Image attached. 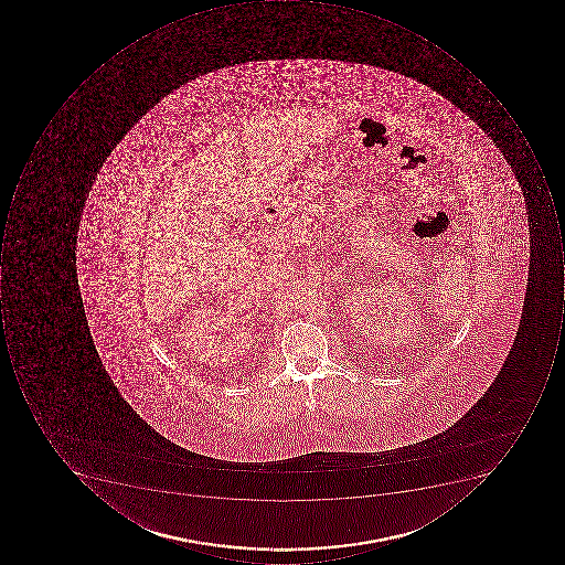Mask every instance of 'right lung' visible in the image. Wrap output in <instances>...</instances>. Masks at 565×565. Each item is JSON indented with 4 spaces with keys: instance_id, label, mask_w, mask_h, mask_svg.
I'll use <instances>...</instances> for the list:
<instances>
[{
    "instance_id": "add662e5",
    "label": "right lung",
    "mask_w": 565,
    "mask_h": 565,
    "mask_svg": "<svg viewBox=\"0 0 565 565\" xmlns=\"http://www.w3.org/2000/svg\"><path fill=\"white\" fill-rule=\"evenodd\" d=\"M3 274H4V271H3ZM3 277H4L3 280H7V274H4Z\"/></svg>"
}]
</instances>
